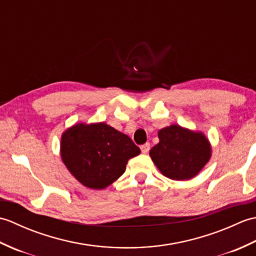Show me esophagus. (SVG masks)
I'll return each mask as SVG.
<instances>
[{
	"instance_id": "34e87169",
	"label": "esophagus",
	"mask_w": 256,
	"mask_h": 256,
	"mask_svg": "<svg viewBox=\"0 0 256 256\" xmlns=\"http://www.w3.org/2000/svg\"><path fill=\"white\" fill-rule=\"evenodd\" d=\"M150 148V143H145L142 146H140V150H142L143 154H148V150Z\"/></svg>"
}]
</instances>
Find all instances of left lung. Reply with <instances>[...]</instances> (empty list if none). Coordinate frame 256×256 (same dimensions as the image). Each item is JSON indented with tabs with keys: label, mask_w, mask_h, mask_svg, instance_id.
<instances>
[{
	"label": "left lung",
	"mask_w": 256,
	"mask_h": 256,
	"mask_svg": "<svg viewBox=\"0 0 256 256\" xmlns=\"http://www.w3.org/2000/svg\"><path fill=\"white\" fill-rule=\"evenodd\" d=\"M158 138L150 156L162 175L174 180L194 178L211 157L210 143L201 132L172 124L160 130Z\"/></svg>",
	"instance_id": "8db88e82"
}]
</instances>
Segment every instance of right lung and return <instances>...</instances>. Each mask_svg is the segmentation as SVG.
<instances>
[{
  "instance_id": "right-lung-1",
  "label": "right lung",
  "mask_w": 256,
  "mask_h": 256,
  "mask_svg": "<svg viewBox=\"0 0 256 256\" xmlns=\"http://www.w3.org/2000/svg\"><path fill=\"white\" fill-rule=\"evenodd\" d=\"M140 150L128 135L106 123H78L62 135L60 155L84 186L104 189L123 175L128 160Z\"/></svg>"
}]
</instances>
